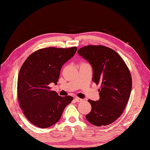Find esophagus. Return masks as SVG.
I'll use <instances>...</instances> for the list:
<instances>
[{
    "instance_id": "esophagus-1",
    "label": "esophagus",
    "mask_w": 150,
    "mask_h": 150,
    "mask_svg": "<svg viewBox=\"0 0 150 150\" xmlns=\"http://www.w3.org/2000/svg\"><path fill=\"white\" fill-rule=\"evenodd\" d=\"M75 100L76 102H81V101H83V99L79 98H77V97H76V98H75Z\"/></svg>"
}]
</instances>
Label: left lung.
I'll return each mask as SVG.
<instances>
[{
  "instance_id": "left-lung-1",
  "label": "left lung",
  "mask_w": 150,
  "mask_h": 150,
  "mask_svg": "<svg viewBox=\"0 0 150 150\" xmlns=\"http://www.w3.org/2000/svg\"><path fill=\"white\" fill-rule=\"evenodd\" d=\"M79 54L92 67V81L100 84V98L88 100L92 106L86 118L90 124L103 126L112 124L125 109L131 88L129 70L122 57L113 49L103 45H88L79 49Z\"/></svg>"
}]
</instances>
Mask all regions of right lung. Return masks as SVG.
Segmentation results:
<instances>
[{
  "label": "right lung",
  "instance_id": "right-lung-1",
  "mask_svg": "<svg viewBox=\"0 0 150 150\" xmlns=\"http://www.w3.org/2000/svg\"><path fill=\"white\" fill-rule=\"evenodd\" d=\"M77 48L47 47L34 52L23 63L18 75L17 96L26 118L40 128H47L59 121L73 97H61L50 90L57 84L62 67Z\"/></svg>",
  "mask_w": 150,
  "mask_h": 150
}]
</instances>
